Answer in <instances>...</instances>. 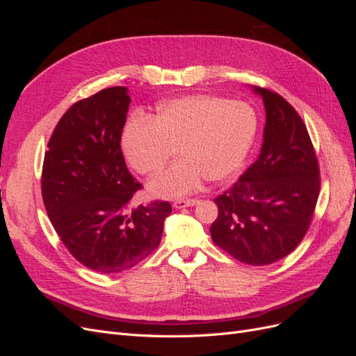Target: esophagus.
<instances>
[{"label":"esophagus","instance_id":"1","mask_svg":"<svg viewBox=\"0 0 356 356\" xmlns=\"http://www.w3.org/2000/svg\"><path fill=\"white\" fill-rule=\"evenodd\" d=\"M195 204H197V200H195V199H179V200L174 202V208L175 209H182V208L195 207Z\"/></svg>","mask_w":356,"mask_h":356}]
</instances>
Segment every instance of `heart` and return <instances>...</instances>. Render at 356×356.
<instances>
[{"instance_id": "heart-1", "label": "heart", "mask_w": 356, "mask_h": 356, "mask_svg": "<svg viewBox=\"0 0 356 356\" xmlns=\"http://www.w3.org/2000/svg\"><path fill=\"white\" fill-rule=\"evenodd\" d=\"M255 132L257 117L248 104L195 93L160 104L154 118L129 120L122 149L138 174L154 175L179 148L182 157L148 182L149 195L177 199L196 191L204 178H232L250 153Z\"/></svg>"}]
</instances>
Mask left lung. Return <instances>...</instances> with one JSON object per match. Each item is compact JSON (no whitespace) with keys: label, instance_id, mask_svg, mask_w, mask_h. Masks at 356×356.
<instances>
[{"label":"left lung","instance_id":"1","mask_svg":"<svg viewBox=\"0 0 356 356\" xmlns=\"http://www.w3.org/2000/svg\"><path fill=\"white\" fill-rule=\"evenodd\" d=\"M263 145L234 186L215 199L211 238L236 260L266 266L282 260L305 238L319 196V166L307 129L282 96L261 88Z\"/></svg>","mask_w":356,"mask_h":356}]
</instances>
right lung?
I'll return each instance as SVG.
<instances>
[{"mask_svg": "<svg viewBox=\"0 0 356 356\" xmlns=\"http://www.w3.org/2000/svg\"><path fill=\"white\" fill-rule=\"evenodd\" d=\"M129 105L123 86L75 102L53 131L42 165L53 227L75 260L99 273L127 270L152 254L172 212L168 202L131 208L141 184L120 148Z\"/></svg>", "mask_w": 356, "mask_h": 356, "instance_id": "obj_1", "label": "right lung"}]
</instances>
